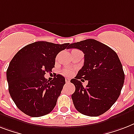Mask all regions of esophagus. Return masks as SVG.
<instances>
[{
	"mask_svg": "<svg viewBox=\"0 0 134 134\" xmlns=\"http://www.w3.org/2000/svg\"><path fill=\"white\" fill-rule=\"evenodd\" d=\"M69 81H70V79H69V78H66L65 79V82L66 83H69Z\"/></svg>",
	"mask_w": 134,
	"mask_h": 134,
	"instance_id": "esophagus-1",
	"label": "esophagus"
}]
</instances>
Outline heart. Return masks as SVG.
Returning a JSON list of instances; mask_svg holds the SVG:
<instances>
[{"label":"heart","mask_w":134,"mask_h":134,"mask_svg":"<svg viewBox=\"0 0 134 134\" xmlns=\"http://www.w3.org/2000/svg\"><path fill=\"white\" fill-rule=\"evenodd\" d=\"M72 73H73V71L70 69H65L63 71V74H65V75H67V76L71 75Z\"/></svg>","instance_id":"obj_1"}]
</instances>
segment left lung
Here are the masks:
<instances>
[{
    "label": "left lung",
    "instance_id": "obj_1",
    "mask_svg": "<svg viewBox=\"0 0 134 134\" xmlns=\"http://www.w3.org/2000/svg\"><path fill=\"white\" fill-rule=\"evenodd\" d=\"M84 53V65L74 79L71 99L76 109L85 115L99 116L115 104L125 81L122 65L117 53L109 46L92 39L69 44ZM88 80L83 87L80 81Z\"/></svg>",
    "mask_w": 134,
    "mask_h": 134
}]
</instances>
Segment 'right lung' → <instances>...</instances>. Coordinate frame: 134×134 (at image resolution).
<instances>
[{
  "mask_svg": "<svg viewBox=\"0 0 134 134\" xmlns=\"http://www.w3.org/2000/svg\"><path fill=\"white\" fill-rule=\"evenodd\" d=\"M63 44L36 42L26 45L14 56L7 70L9 92L20 110L31 117H41L51 112L65 84L60 74L47 81L46 72L54 67L59 52L68 48Z\"/></svg>",
  "mask_w": 134,
  "mask_h": 134,
  "instance_id": "1",
  "label": "right lung"
}]
</instances>
